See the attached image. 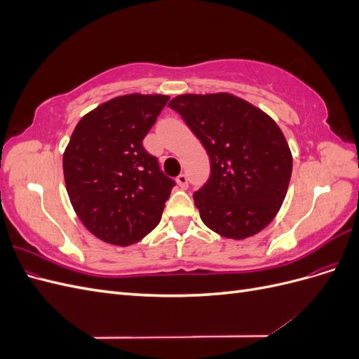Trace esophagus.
<instances>
[{
	"label": "esophagus",
	"instance_id": "obj_1",
	"mask_svg": "<svg viewBox=\"0 0 359 359\" xmlns=\"http://www.w3.org/2000/svg\"><path fill=\"white\" fill-rule=\"evenodd\" d=\"M177 184L181 187V189H187L189 187V178L186 173H180V175L177 177Z\"/></svg>",
	"mask_w": 359,
	"mask_h": 359
}]
</instances>
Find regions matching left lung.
I'll use <instances>...</instances> for the list:
<instances>
[{
  "mask_svg": "<svg viewBox=\"0 0 359 359\" xmlns=\"http://www.w3.org/2000/svg\"><path fill=\"white\" fill-rule=\"evenodd\" d=\"M169 107L210 156L211 175L193 194L202 222L232 240L262 231L283 203L292 175L290 149L274 119L227 93L182 94Z\"/></svg>",
  "mask_w": 359,
  "mask_h": 359,
  "instance_id": "obj_1",
  "label": "left lung"
}]
</instances>
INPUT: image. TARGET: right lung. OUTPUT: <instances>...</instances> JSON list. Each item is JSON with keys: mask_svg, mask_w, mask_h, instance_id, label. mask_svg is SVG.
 I'll return each instance as SVG.
<instances>
[{"mask_svg": "<svg viewBox=\"0 0 359 359\" xmlns=\"http://www.w3.org/2000/svg\"><path fill=\"white\" fill-rule=\"evenodd\" d=\"M169 95L127 94L81 118L64 151L73 210L94 236L114 245L142 240L160 223L175 181L142 140Z\"/></svg>", "mask_w": 359, "mask_h": 359, "instance_id": "obj_1", "label": "right lung"}]
</instances>
